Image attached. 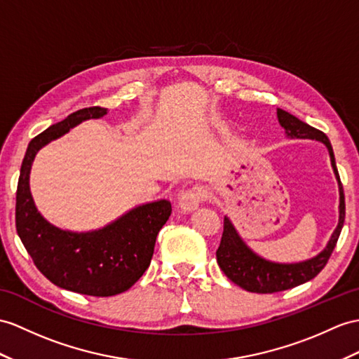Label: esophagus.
<instances>
[{
    "label": "esophagus",
    "mask_w": 359,
    "mask_h": 359,
    "mask_svg": "<svg viewBox=\"0 0 359 359\" xmlns=\"http://www.w3.org/2000/svg\"><path fill=\"white\" fill-rule=\"evenodd\" d=\"M205 198H207V190L204 187H199V186L191 187L181 195L180 208L186 213L194 212V210H196Z\"/></svg>",
    "instance_id": "esophagus-1"
}]
</instances>
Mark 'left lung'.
I'll list each match as a JSON object with an SVG mask.
<instances>
[{
    "mask_svg": "<svg viewBox=\"0 0 359 359\" xmlns=\"http://www.w3.org/2000/svg\"><path fill=\"white\" fill-rule=\"evenodd\" d=\"M277 118L278 123L285 129V134L287 138L317 140V142H321L327 147L330 164L338 181L339 190L338 224L337 229L329 238L326 247L323 248L317 256L302 262H292V264H283V262L268 260L259 256L256 251H252L247 245L245 241L241 238V234L236 230V226L230 221V217L225 216L221 245L216 250L217 265H219V268L224 271V274L229 277L233 283L241 286L242 290L257 294H273L278 291L291 290V287L312 280V278L326 266L332 251H334L337 245L339 233L343 230L346 217L343 186H341L339 175L335 164L334 149H332V144L327 135L280 108H277Z\"/></svg>",
    "mask_w": 359,
    "mask_h": 359,
    "instance_id": "obj_1",
    "label": "left lung"
}]
</instances>
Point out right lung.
Listing matches in <instances>:
<instances>
[{
  "label": "right lung",
  "mask_w": 359,
  "mask_h": 359,
  "mask_svg": "<svg viewBox=\"0 0 359 359\" xmlns=\"http://www.w3.org/2000/svg\"><path fill=\"white\" fill-rule=\"evenodd\" d=\"M108 109L85 108L51 125L29 143L16 190V231L34 265L51 283L79 294L111 297L128 291L149 268L158 231L168 222V199L130 208L116 221L91 231H69L41 215L30 191L34 156L53 140Z\"/></svg>",
  "instance_id": "add662e5"
}]
</instances>
